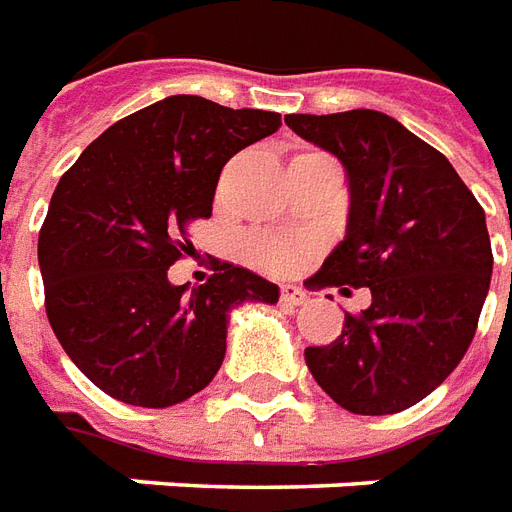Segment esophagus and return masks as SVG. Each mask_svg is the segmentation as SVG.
Masks as SVG:
<instances>
[{"label":"esophagus","mask_w":512,"mask_h":512,"mask_svg":"<svg viewBox=\"0 0 512 512\" xmlns=\"http://www.w3.org/2000/svg\"><path fill=\"white\" fill-rule=\"evenodd\" d=\"M281 303L289 308L303 306V303H306V292H303L300 286H292V284L281 286Z\"/></svg>","instance_id":"esophagus-1"}]
</instances>
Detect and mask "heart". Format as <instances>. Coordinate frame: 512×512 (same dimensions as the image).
Here are the masks:
<instances>
[{
	"instance_id": "1",
	"label": "heart",
	"mask_w": 512,
	"mask_h": 512,
	"mask_svg": "<svg viewBox=\"0 0 512 512\" xmlns=\"http://www.w3.org/2000/svg\"><path fill=\"white\" fill-rule=\"evenodd\" d=\"M250 256L267 270H286L303 256V245L289 239H256L250 245Z\"/></svg>"
}]
</instances>
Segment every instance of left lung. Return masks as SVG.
<instances>
[{
	"instance_id": "1",
	"label": "left lung",
	"mask_w": 512,
	"mask_h": 512,
	"mask_svg": "<svg viewBox=\"0 0 512 512\" xmlns=\"http://www.w3.org/2000/svg\"><path fill=\"white\" fill-rule=\"evenodd\" d=\"M339 159L350 181L347 234L311 284L372 303L342 336L306 347L308 372L344 411L400 413L438 389L469 350L491 286L485 212L449 159L378 110L286 115Z\"/></svg>"
}]
</instances>
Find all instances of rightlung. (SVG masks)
<instances>
[{
    "label": "right lung",
    "instance_id": "obj_1",
    "mask_svg": "<svg viewBox=\"0 0 512 512\" xmlns=\"http://www.w3.org/2000/svg\"><path fill=\"white\" fill-rule=\"evenodd\" d=\"M281 115L168 96L126 115L65 173L38 237L46 314L79 372L126 405L168 408L206 389L226 358L231 311L278 303V286L228 262L201 286L170 284L212 215L217 179Z\"/></svg>",
    "mask_w": 512,
    "mask_h": 512
}]
</instances>
